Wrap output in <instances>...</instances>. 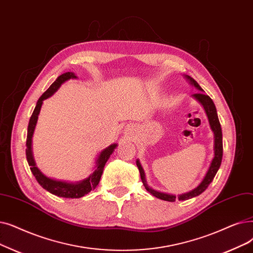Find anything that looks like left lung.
I'll return each instance as SVG.
<instances>
[{"mask_svg":"<svg viewBox=\"0 0 253 253\" xmlns=\"http://www.w3.org/2000/svg\"><path fill=\"white\" fill-rule=\"evenodd\" d=\"M185 78L187 79L190 84L192 85H194L197 90H199L201 93H196L193 94L192 97L194 99H196L199 101L207 114L208 120H209V123H210V127L212 129V131L214 132V158L211 161L210 164V168H209L205 178L203 179V181L201 182V184L195 187L193 190L189 191V192H186L184 194H180L178 196H175L173 194H169V193H164V192H160L157 190H154L151 187H149L147 181H146V175H145V171L142 169L140 163L138 160H136V166L138 168L139 173H140V178L142 183H144L145 188L157 199L163 200V201H167V202H174L175 200H179V201H186V200H189L192 199V197H195L197 195H200L201 193H203L207 188L208 186L211 184V182L213 181L214 177L216 175L219 168L221 166V160H222V153H223V146H222V131H221V126L220 123H219V120H218V116H217V111H216V107L215 104L213 102V100L211 99L210 97L208 95H206L204 92V90L201 87V85L197 84L192 78H190L189 75H185Z\"/></svg>","mask_w":253,"mask_h":253,"instance_id":"obj_1","label":"left lung"}]
</instances>
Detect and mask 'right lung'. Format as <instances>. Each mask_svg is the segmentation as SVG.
<instances>
[{"label":"right lung","instance_id":"1","mask_svg":"<svg viewBox=\"0 0 253 253\" xmlns=\"http://www.w3.org/2000/svg\"><path fill=\"white\" fill-rule=\"evenodd\" d=\"M70 79H76V75L72 72L63 73L51 84V85L44 93L42 94V96L38 99L34 112H33L32 116L30 118V122H29V126H28L26 156H27V160H28L32 173L34 174V177L36 178L37 182L45 190H47L48 192L57 195V196L65 197V199H80V197H83L84 195L89 193L90 191L94 190L97 187V185L99 184L100 178H101L102 172H103V169L105 167V163L109 159V157H111L112 154L114 153L115 149L117 148V146H118L117 144H113L109 147L105 148L103 151H101L99 156H98V158L96 160L95 170L86 179L80 181V182H76V183L58 181V180H53V179L46 177V175L43 174L40 171V169L36 167V163H35L34 157H33V152H32V137H33V134H34V130H35L37 120H38V115L40 113L43 100H45L50 96H52L54 93L57 92V90L61 86L62 84H64L66 81H68Z\"/></svg>","mask_w":253,"mask_h":253}]
</instances>
